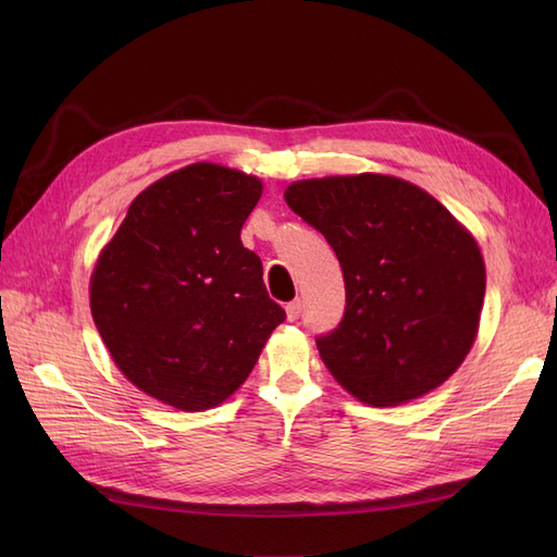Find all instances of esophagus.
<instances>
[{"mask_svg": "<svg viewBox=\"0 0 557 557\" xmlns=\"http://www.w3.org/2000/svg\"><path fill=\"white\" fill-rule=\"evenodd\" d=\"M285 311H288V320H299V315H301V301L299 299H295V301H290L288 307H285Z\"/></svg>", "mask_w": 557, "mask_h": 557, "instance_id": "obj_1", "label": "esophagus"}]
</instances>
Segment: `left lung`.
<instances>
[{"instance_id": "obj_1", "label": "left lung", "mask_w": 557, "mask_h": 557, "mask_svg": "<svg viewBox=\"0 0 557 557\" xmlns=\"http://www.w3.org/2000/svg\"><path fill=\"white\" fill-rule=\"evenodd\" d=\"M288 207L342 264V323L315 346L332 376L372 407L442 385L476 339L485 267L471 234L425 190L395 176L297 181Z\"/></svg>"}]
</instances>
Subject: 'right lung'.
I'll list each match as a JSON object with an SVG mask.
<instances>
[{
  "mask_svg": "<svg viewBox=\"0 0 557 557\" xmlns=\"http://www.w3.org/2000/svg\"><path fill=\"white\" fill-rule=\"evenodd\" d=\"M262 183L197 162L132 201L90 281L95 325L117 369L181 411L218 407L285 320L242 227Z\"/></svg>",
  "mask_w": 557,
  "mask_h": 557,
  "instance_id": "right-lung-1",
  "label": "right lung"
}]
</instances>
